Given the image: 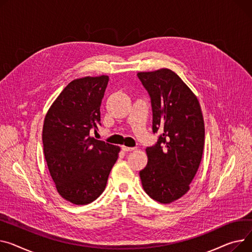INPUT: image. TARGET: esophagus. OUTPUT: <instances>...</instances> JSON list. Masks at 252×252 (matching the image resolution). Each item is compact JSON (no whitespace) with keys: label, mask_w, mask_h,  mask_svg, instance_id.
I'll use <instances>...</instances> for the list:
<instances>
[{"label":"esophagus","mask_w":252,"mask_h":252,"mask_svg":"<svg viewBox=\"0 0 252 252\" xmlns=\"http://www.w3.org/2000/svg\"><path fill=\"white\" fill-rule=\"evenodd\" d=\"M122 150L124 151V152H131V151H135L136 148H131V147H126V146H123L122 147Z\"/></svg>","instance_id":"obj_1"}]
</instances>
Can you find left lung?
I'll return each mask as SVG.
<instances>
[{
    "label": "left lung",
    "mask_w": 252,
    "mask_h": 252,
    "mask_svg": "<svg viewBox=\"0 0 252 252\" xmlns=\"http://www.w3.org/2000/svg\"><path fill=\"white\" fill-rule=\"evenodd\" d=\"M148 91L157 143L146 149L148 163L140 171L147 194L161 204H170L189 190L202 161L205 125L196 96L169 69L140 72Z\"/></svg>",
    "instance_id": "1"
}]
</instances>
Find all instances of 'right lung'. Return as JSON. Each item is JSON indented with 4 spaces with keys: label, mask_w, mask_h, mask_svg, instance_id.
I'll use <instances>...</instances> for the list:
<instances>
[{
    "label": "right lung",
    "mask_w": 252,
    "mask_h": 252,
    "mask_svg": "<svg viewBox=\"0 0 252 252\" xmlns=\"http://www.w3.org/2000/svg\"><path fill=\"white\" fill-rule=\"evenodd\" d=\"M108 76L69 83L48 109L43 153L58 192L75 205L92 203L105 189L120 147L90 137L98 129Z\"/></svg>",
    "instance_id": "add662e5"
}]
</instances>
